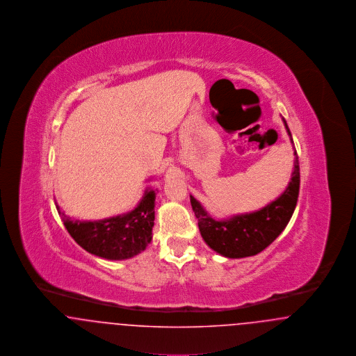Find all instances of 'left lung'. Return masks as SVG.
<instances>
[{
  "instance_id": "left-lung-1",
  "label": "left lung",
  "mask_w": 356,
  "mask_h": 356,
  "mask_svg": "<svg viewBox=\"0 0 356 356\" xmlns=\"http://www.w3.org/2000/svg\"><path fill=\"white\" fill-rule=\"evenodd\" d=\"M283 122L291 143L293 144L286 120L283 119ZM293 154L295 160L291 180L284 192L271 203L254 212L234 215L218 220L212 218L202 203L191 195V204L197 219L200 234L209 248L229 259L248 257L266 250L284 231L298 203L300 186V170L296 151Z\"/></svg>"
}]
</instances>
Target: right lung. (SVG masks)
I'll use <instances>...</instances> for the list:
<instances>
[{
    "instance_id": "right-lung-1",
    "label": "right lung",
    "mask_w": 356,
    "mask_h": 356,
    "mask_svg": "<svg viewBox=\"0 0 356 356\" xmlns=\"http://www.w3.org/2000/svg\"><path fill=\"white\" fill-rule=\"evenodd\" d=\"M156 192L148 186L132 211L102 220H74L58 204L56 207L69 235L86 252L106 260H125L143 252L152 241Z\"/></svg>"
}]
</instances>
